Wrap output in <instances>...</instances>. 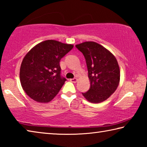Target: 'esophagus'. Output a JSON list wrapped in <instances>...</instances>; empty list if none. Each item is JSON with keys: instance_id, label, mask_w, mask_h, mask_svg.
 <instances>
[{"instance_id": "esophagus-1", "label": "esophagus", "mask_w": 147, "mask_h": 147, "mask_svg": "<svg viewBox=\"0 0 147 147\" xmlns=\"http://www.w3.org/2000/svg\"><path fill=\"white\" fill-rule=\"evenodd\" d=\"M70 81L72 82V83H76V82L78 81V79L76 78H74L73 79H70Z\"/></svg>"}]
</instances>
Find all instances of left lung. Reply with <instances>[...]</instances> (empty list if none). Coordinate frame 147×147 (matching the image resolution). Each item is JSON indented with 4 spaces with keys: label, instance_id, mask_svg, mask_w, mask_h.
<instances>
[{
    "label": "left lung",
    "instance_id": "1",
    "mask_svg": "<svg viewBox=\"0 0 147 147\" xmlns=\"http://www.w3.org/2000/svg\"><path fill=\"white\" fill-rule=\"evenodd\" d=\"M76 47L85 58L90 87L82 93L90 102L99 103L114 93L119 85V67L113 54L95 42H84Z\"/></svg>",
    "mask_w": 147,
    "mask_h": 147
}]
</instances>
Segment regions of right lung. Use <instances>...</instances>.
<instances>
[{
    "label": "right lung",
    "instance_id": "add662e5",
    "mask_svg": "<svg viewBox=\"0 0 147 147\" xmlns=\"http://www.w3.org/2000/svg\"><path fill=\"white\" fill-rule=\"evenodd\" d=\"M74 46L54 40L38 44L23 59L20 80L28 96L39 102L51 101L66 79L61 76L60 61Z\"/></svg>",
    "mask_w": 147,
    "mask_h": 147
}]
</instances>
